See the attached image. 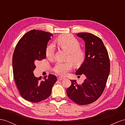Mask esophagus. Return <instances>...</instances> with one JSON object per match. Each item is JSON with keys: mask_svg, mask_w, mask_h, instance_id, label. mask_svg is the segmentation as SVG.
Listing matches in <instances>:
<instances>
[{"mask_svg": "<svg viewBox=\"0 0 125 125\" xmlns=\"http://www.w3.org/2000/svg\"><path fill=\"white\" fill-rule=\"evenodd\" d=\"M64 78H61V77H59L57 78V80H58L59 81H61L62 80H63Z\"/></svg>", "mask_w": 125, "mask_h": 125, "instance_id": "34e87169", "label": "esophagus"}]
</instances>
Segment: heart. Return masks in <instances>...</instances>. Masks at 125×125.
Listing matches in <instances>:
<instances>
[{
  "mask_svg": "<svg viewBox=\"0 0 125 125\" xmlns=\"http://www.w3.org/2000/svg\"><path fill=\"white\" fill-rule=\"evenodd\" d=\"M56 43L62 49L69 52L67 60L71 61L74 64H79L84 59V54L80 49V43L74 36L70 34L60 36L56 40ZM54 49L52 44L48 45L45 50V55L47 58L52 59L54 56ZM71 62L57 63L53 68V71L57 74L64 76L72 69Z\"/></svg>",
  "mask_w": 125,
  "mask_h": 125,
  "instance_id": "heart-1",
  "label": "heart"
}]
</instances>
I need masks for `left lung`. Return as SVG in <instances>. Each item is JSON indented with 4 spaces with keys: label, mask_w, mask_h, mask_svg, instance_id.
<instances>
[{
    "label": "left lung",
    "mask_w": 125,
    "mask_h": 125,
    "mask_svg": "<svg viewBox=\"0 0 125 125\" xmlns=\"http://www.w3.org/2000/svg\"><path fill=\"white\" fill-rule=\"evenodd\" d=\"M76 35L85 42V57L75 74H83L86 78L81 84H78L76 80H71V85L67 89L66 93L75 104L85 105L95 101L103 93L110 73V60L100 38L89 33Z\"/></svg>",
    "instance_id": "1"
}]
</instances>
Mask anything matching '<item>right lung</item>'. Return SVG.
I'll return each mask as SVG.
<instances>
[{"mask_svg":"<svg viewBox=\"0 0 125 125\" xmlns=\"http://www.w3.org/2000/svg\"><path fill=\"white\" fill-rule=\"evenodd\" d=\"M52 35L49 32L33 30L28 31L18 41L12 56L15 81L20 94L25 100L38 102L50 97L56 76L53 74L35 77V63L45 59L47 42Z\"/></svg>","mask_w":125,"mask_h":125,"instance_id":"obj_1","label":"right lung"}]
</instances>
